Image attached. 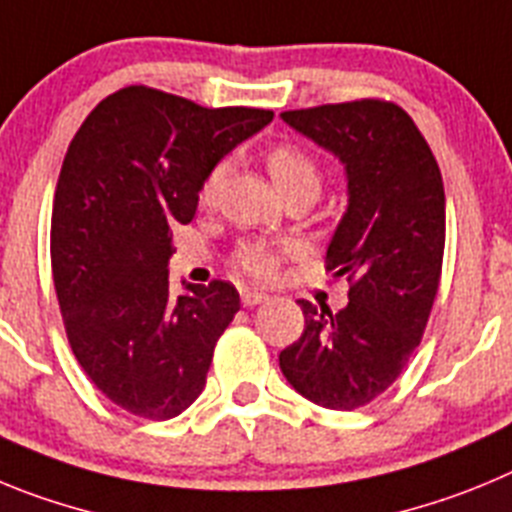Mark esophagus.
I'll return each instance as SVG.
<instances>
[{"instance_id": "1", "label": "esophagus", "mask_w": 512, "mask_h": 512, "mask_svg": "<svg viewBox=\"0 0 512 512\" xmlns=\"http://www.w3.org/2000/svg\"><path fill=\"white\" fill-rule=\"evenodd\" d=\"M265 301H270V296H267L265 290H260V288L242 290V303H245V306H260V303H265Z\"/></svg>"}]
</instances>
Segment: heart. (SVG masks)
<instances>
[{
	"label": "heart",
	"instance_id": "b5f03b06",
	"mask_svg": "<svg viewBox=\"0 0 512 512\" xmlns=\"http://www.w3.org/2000/svg\"><path fill=\"white\" fill-rule=\"evenodd\" d=\"M265 165L270 170V176H273L275 186L283 191V196L296 191V188H319V163L296 142H278V145L270 147L265 153ZM224 170H227L224 163H216L206 170L204 181L199 186V199L204 204H211L216 199V191L222 186ZM288 250V245H273V242H242L237 252H234V262L245 273L255 275V278H273L278 273V255Z\"/></svg>",
	"mask_w": 512,
	"mask_h": 512
}]
</instances>
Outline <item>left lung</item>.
Segmentation results:
<instances>
[{"label": "left lung", "mask_w": 512, "mask_h": 512, "mask_svg": "<svg viewBox=\"0 0 512 512\" xmlns=\"http://www.w3.org/2000/svg\"><path fill=\"white\" fill-rule=\"evenodd\" d=\"M280 117L347 165L349 206L326 250L347 278L339 313L301 303L303 334L280 352L285 380L313 403L354 411L393 385L421 344L441 280L446 196L411 114L385 99L290 109Z\"/></svg>", "instance_id": "8db88e82"}]
</instances>
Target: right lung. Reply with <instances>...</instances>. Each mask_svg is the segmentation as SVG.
<instances>
[{"label":"right lung","mask_w":512,"mask_h":512,"mask_svg":"<svg viewBox=\"0 0 512 512\" xmlns=\"http://www.w3.org/2000/svg\"><path fill=\"white\" fill-rule=\"evenodd\" d=\"M270 119L124 86L68 145L50 219L58 306L78 365L132 416L168 421L204 390L239 293L211 280L173 298L170 227L193 219L206 170Z\"/></svg>","instance_id":"1"}]
</instances>
